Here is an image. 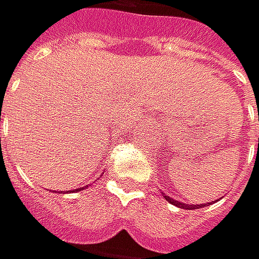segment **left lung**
Returning a JSON list of instances; mask_svg holds the SVG:
<instances>
[{
    "label": "left lung",
    "instance_id": "obj_1",
    "mask_svg": "<svg viewBox=\"0 0 259 259\" xmlns=\"http://www.w3.org/2000/svg\"><path fill=\"white\" fill-rule=\"evenodd\" d=\"M162 196L165 197L167 202H170L171 205H176V206H179V208H182V209H199V208H203V206L206 205V203H203V205H187V203H182V202H178V200L171 199L170 196H165L164 193H162ZM208 205H212V202L208 203Z\"/></svg>",
    "mask_w": 259,
    "mask_h": 259
}]
</instances>
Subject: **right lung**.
Instances as JSON below:
<instances>
[{"mask_svg": "<svg viewBox=\"0 0 259 259\" xmlns=\"http://www.w3.org/2000/svg\"><path fill=\"white\" fill-rule=\"evenodd\" d=\"M78 190H80V191H81V190H84V188H78ZM78 190H75V191H78ZM72 193H74V191H72Z\"/></svg>", "mask_w": 259, "mask_h": 259, "instance_id": "obj_1", "label": "right lung"}]
</instances>
